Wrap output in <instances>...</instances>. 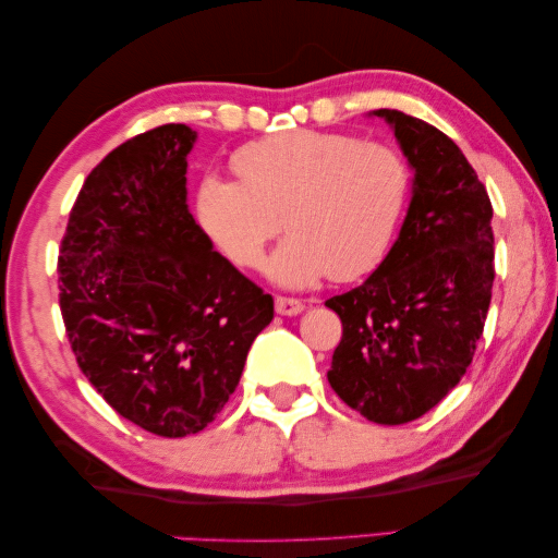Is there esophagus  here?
Instances as JSON below:
<instances>
[{"label":"esophagus","mask_w":558,"mask_h":558,"mask_svg":"<svg viewBox=\"0 0 558 558\" xmlns=\"http://www.w3.org/2000/svg\"><path fill=\"white\" fill-rule=\"evenodd\" d=\"M276 312L280 316H298L304 312V302L294 298H276Z\"/></svg>","instance_id":"esophagus-1"}]
</instances>
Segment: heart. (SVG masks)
Segmentation results:
<instances>
[{"label":"heart","instance_id":"b5f03b06","mask_svg":"<svg viewBox=\"0 0 558 558\" xmlns=\"http://www.w3.org/2000/svg\"><path fill=\"white\" fill-rule=\"evenodd\" d=\"M232 170L240 182L218 174L201 182V228L232 264L258 270L282 216L290 236L270 276L288 288L369 276L393 246L412 196L405 156L354 134L288 129L236 148Z\"/></svg>","mask_w":558,"mask_h":558}]
</instances>
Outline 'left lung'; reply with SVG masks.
I'll use <instances>...</instances> for the list:
<instances>
[{
  "instance_id": "left-lung-1",
  "label": "left lung",
  "mask_w": 558,
  "mask_h": 558,
  "mask_svg": "<svg viewBox=\"0 0 558 558\" xmlns=\"http://www.w3.org/2000/svg\"><path fill=\"white\" fill-rule=\"evenodd\" d=\"M374 114L412 165V201L384 264L326 302L342 322L328 384L362 417L396 426L438 405L475 357L494 286V208L444 132L398 110Z\"/></svg>"
}]
</instances>
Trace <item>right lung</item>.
Returning <instances> with one entry per match:
<instances>
[{
  "instance_id": "add662e5",
  "label": "right lung",
  "mask_w": 558,
  "mask_h": 558,
  "mask_svg": "<svg viewBox=\"0 0 558 558\" xmlns=\"http://www.w3.org/2000/svg\"><path fill=\"white\" fill-rule=\"evenodd\" d=\"M196 132L162 124L86 177L59 246V310L108 405L165 438L196 434L234 393L272 298L220 256L186 204Z\"/></svg>"
}]
</instances>
